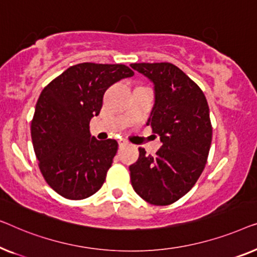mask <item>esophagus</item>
<instances>
[{
  "label": "esophagus",
  "mask_w": 257,
  "mask_h": 257,
  "mask_svg": "<svg viewBox=\"0 0 257 257\" xmlns=\"http://www.w3.org/2000/svg\"><path fill=\"white\" fill-rule=\"evenodd\" d=\"M117 142H118V147H120V148H123V147L128 146V144H129L128 141L127 140H123V139H120V140L117 141Z\"/></svg>",
  "instance_id": "obj_1"
}]
</instances>
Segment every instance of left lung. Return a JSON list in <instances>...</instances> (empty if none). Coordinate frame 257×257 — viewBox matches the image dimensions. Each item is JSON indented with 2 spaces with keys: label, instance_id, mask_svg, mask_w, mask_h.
<instances>
[{
  "label": "left lung",
  "instance_id": "8db88e82",
  "mask_svg": "<svg viewBox=\"0 0 257 257\" xmlns=\"http://www.w3.org/2000/svg\"><path fill=\"white\" fill-rule=\"evenodd\" d=\"M155 85L154 109L148 124L161 137L155 156L139 148L130 165L135 192L153 205L173 204L194 186L204 171L212 142V123L204 92L171 63L130 65Z\"/></svg>",
  "mask_w": 257,
  "mask_h": 257
}]
</instances>
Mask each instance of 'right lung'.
I'll return each mask as SVG.
<instances>
[{"instance_id":"add662e5","label":"right lung","mask_w":257,"mask_h":257,"mask_svg":"<svg viewBox=\"0 0 257 257\" xmlns=\"http://www.w3.org/2000/svg\"><path fill=\"white\" fill-rule=\"evenodd\" d=\"M123 64L82 63L46 85L36 103L31 137L45 182L61 197L81 200L100 190L117 151V142L89 134L103 94L114 82L133 77Z\"/></svg>"}]
</instances>
